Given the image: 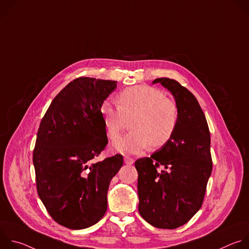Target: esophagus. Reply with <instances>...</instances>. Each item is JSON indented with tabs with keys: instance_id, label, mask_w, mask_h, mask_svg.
<instances>
[{
	"instance_id": "esophagus-1",
	"label": "esophagus",
	"mask_w": 249,
	"mask_h": 249,
	"mask_svg": "<svg viewBox=\"0 0 249 249\" xmlns=\"http://www.w3.org/2000/svg\"><path fill=\"white\" fill-rule=\"evenodd\" d=\"M124 161H125L126 164H133L134 163V159H132L130 157H125Z\"/></svg>"
}]
</instances>
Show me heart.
<instances>
[{
	"label": "heart",
	"instance_id": "heart-1",
	"mask_svg": "<svg viewBox=\"0 0 249 249\" xmlns=\"http://www.w3.org/2000/svg\"><path fill=\"white\" fill-rule=\"evenodd\" d=\"M117 106L104 102L100 108L103 124L110 139H115L130 121V131L118 138L113 148L126 155L140 154L152 146H164L172 137L178 110L175 102L160 90L147 86H135L119 92Z\"/></svg>",
	"mask_w": 249,
	"mask_h": 249
}]
</instances>
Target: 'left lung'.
<instances>
[{
    "mask_svg": "<svg viewBox=\"0 0 249 249\" xmlns=\"http://www.w3.org/2000/svg\"><path fill=\"white\" fill-rule=\"evenodd\" d=\"M174 96L178 121L167 143L150 158L135 161L139 213L159 229L186 224L201 208L212 173L211 137L196 97L178 82L159 78Z\"/></svg>",
    "mask_w": 249,
    "mask_h": 249,
    "instance_id": "8db88e82",
    "label": "left lung"
}]
</instances>
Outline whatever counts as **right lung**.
I'll return each instance as SVG.
<instances>
[{"mask_svg": "<svg viewBox=\"0 0 249 249\" xmlns=\"http://www.w3.org/2000/svg\"><path fill=\"white\" fill-rule=\"evenodd\" d=\"M116 81L80 77L68 84L44 114L33 150L39 198L59 225L82 230L107 210V191L122 155L96 161L108 144L100 108Z\"/></svg>", "mask_w": 249, "mask_h": 249, "instance_id": "obj_1", "label": "right lung"}]
</instances>
